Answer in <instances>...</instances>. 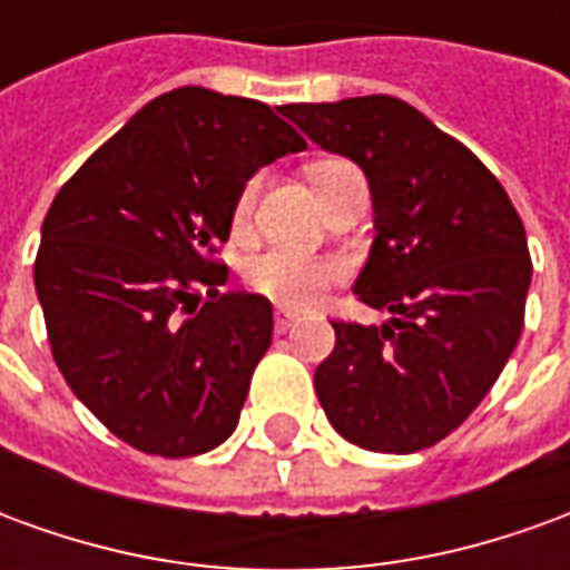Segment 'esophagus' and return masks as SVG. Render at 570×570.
Listing matches in <instances>:
<instances>
[{
    "label": "esophagus",
    "mask_w": 570,
    "mask_h": 570,
    "mask_svg": "<svg viewBox=\"0 0 570 570\" xmlns=\"http://www.w3.org/2000/svg\"><path fill=\"white\" fill-rule=\"evenodd\" d=\"M296 323H298V314H293V311H286V308L274 311V330H277V333H286V330H293Z\"/></svg>",
    "instance_id": "1"
}]
</instances>
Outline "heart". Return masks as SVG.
Instances as JSON below:
<instances>
[{"label": "heart", "mask_w": 570, "mask_h": 570, "mask_svg": "<svg viewBox=\"0 0 570 570\" xmlns=\"http://www.w3.org/2000/svg\"><path fill=\"white\" fill-rule=\"evenodd\" d=\"M308 179L321 200L333 198L338 188L347 183H363V176L351 161L345 158H323L308 167ZM256 191H259V179H249L247 186L240 188L235 200V225L244 228L253 216L256 207ZM345 277V262L338 256H321V253H308V249L293 247H272L262 256L247 265V284L253 293L272 298L284 308H311L317 305L326 289L335 286Z\"/></svg>", "instance_id": "1"}]
</instances>
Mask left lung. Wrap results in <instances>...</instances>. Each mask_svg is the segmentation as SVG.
<instances>
[{
  "mask_svg": "<svg viewBox=\"0 0 570 570\" xmlns=\"http://www.w3.org/2000/svg\"><path fill=\"white\" fill-rule=\"evenodd\" d=\"M281 112L363 167L375 244L354 293L394 314L384 326L333 321V354L314 372L323 412L360 449H430L470 419L522 335L525 225L464 142L396 97Z\"/></svg>",
  "mask_w": 570,
  "mask_h": 570,
  "instance_id": "obj_1",
  "label": "left lung"
}]
</instances>
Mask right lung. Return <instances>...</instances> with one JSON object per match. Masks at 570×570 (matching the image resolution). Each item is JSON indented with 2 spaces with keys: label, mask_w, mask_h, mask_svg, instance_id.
Wrapping results in <instances>:
<instances>
[{
  "label": "right lung",
  "mask_w": 570,
  "mask_h": 570,
  "mask_svg": "<svg viewBox=\"0 0 570 570\" xmlns=\"http://www.w3.org/2000/svg\"><path fill=\"white\" fill-rule=\"evenodd\" d=\"M272 106L207 88L155 97L57 191L36 293L57 370L134 449L191 458L237 428L272 345V302L219 293L235 200L302 151Z\"/></svg>",
  "instance_id": "1"
}]
</instances>
